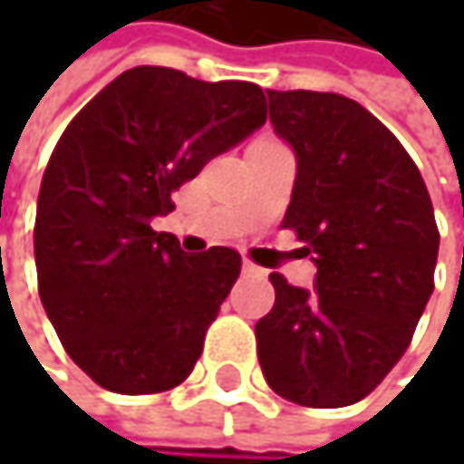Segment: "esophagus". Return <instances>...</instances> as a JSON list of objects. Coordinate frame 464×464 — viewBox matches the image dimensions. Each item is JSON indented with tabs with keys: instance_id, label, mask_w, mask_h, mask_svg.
<instances>
[{
	"instance_id": "obj_1",
	"label": "esophagus",
	"mask_w": 464,
	"mask_h": 464,
	"mask_svg": "<svg viewBox=\"0 0 464 464\" xmlns=\"http://www.w3.org/2000/svg\"><path fill=\"white\" fill-rule=\"evenodd\" d=\"M241 271H244L246 276H263V274H266L260 266H255V263H249V260H244V263H241Z\"/></svg>"
}]
</instances>
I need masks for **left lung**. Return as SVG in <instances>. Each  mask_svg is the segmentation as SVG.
Instances as JSON below:
<instances>
[{
  "instance_id": "1",
  "label": "left lung",
  "mask_w": 464,
  "mask_h": 464,
  "mask_svg": "<svg viewBox=\"0 0 464 464\" xmlns=\"http://www.w3.org/2000/svg\"><path fill=\"white\" fill-rule=\"evenodd\" d=\"M295 152L285 215L317 266L314 290L271 274L255 324L268 387L298 406L362 401L395 368L432 295L438 228L417 163L365 107L338 93L266 91Z\"/></svg>"
}]
</instances>
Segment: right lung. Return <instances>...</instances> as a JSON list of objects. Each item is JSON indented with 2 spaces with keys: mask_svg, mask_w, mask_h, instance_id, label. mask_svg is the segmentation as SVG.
I'll return each mask as SVG.
<instances>
[{
  "mask_svg": "<svg viewBox=\"0 0 464 464\" xmlns=\"http://www.w3.org/2000/svg\"><path fill=\"white\" fill-rule=\"evenodd\" d=\"M263 123L255 82L134 66L61 134L37 198L40 298L66 354L104 390L152 395L190 376L241 257L228 246L188 255L150 223Z\"/></svg>",
  "mask_w": 464,
  "mask_h": 464,
  "instance_id": "1",
  "label": "right lung"
}]
</instances>
